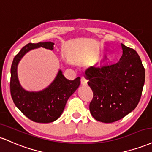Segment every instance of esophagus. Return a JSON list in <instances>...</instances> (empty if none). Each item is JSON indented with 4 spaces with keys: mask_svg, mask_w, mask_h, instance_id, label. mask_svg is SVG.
I'll return each mask as SVG.
<instances>
[{
    "mask_svg": "<svg viewBox=\"0 0 152 152\" xmlns=\"http://www.w3.org/2000/svg\"><path fill=\"white\" fill-rule=\"evenodd\" d=\"M87 80L86 78H85L84 76L82 77H81V85H87Z\"/></svg>",
    "mask_w": 152,
    "mask_h": 152,
    "instance_id": "obj_1",
    "label": "esophagus"
}]
</instances>
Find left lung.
<instances>
[{"instance_id": "obj_1", "label": "left lung", "mask_w": 152, "mask_h": 152, "mask_svg": "<svg viewBox=\"0 0 152 152\" xmlns=\"http://www.w3.org/2000/svg\"><path fill=\"white\" fill-rule=\"evenodd\" d=\"M122 55L117 63L85 71L87 84L93 92L90 104L96 120L112 123L133 111L142 96L145 69L137 53L122 44Z\"/></svg>"}]
</instances>
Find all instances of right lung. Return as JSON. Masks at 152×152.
Returning <instances> with one entry per match:
<instances>
[{"instance_id":"right-lung-1","label":"right lung","mask_w":152,"mask_h":152,"mask_svg":"<svg viewBox=\"0 0 152 152\" xmlns=\"http://www.w3.org/2000/svg\"><path fill=\"white\" fill-rule=\"evenodd\" d=\"M52 42L28 43L15 55L10 69V94L14 104L25 116L37 123H50L62 115L67 99L80 85V77L69 80L59 70L53 83L39 92H30L23 89L18 78V65L28 52L35 48H44L53 50Z\"/></svg>"}]
</instances>
